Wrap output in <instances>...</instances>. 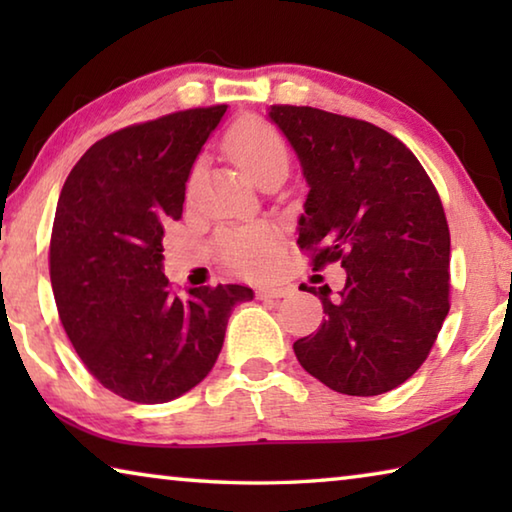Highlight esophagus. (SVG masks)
I'll list each match as a JSON object with an SVG mask.
<instances>
[{
  "label": "esophagus",
  "mask_w": 512,
  "mask_h": 512,
  "mask_svg": "<svg viewBox=\"0 0 512 512\" xmlns=\"http://www.w3.org/2000/svg\"><path fill=\"white\" fill-rule=\"evenodd\" d=\"M289 289L287 287H280V284H271V287H259L257 289V296L262 300H268V298H287Z\"/></svg>",
  "instance_id": "obj_1"
}]
</instances>
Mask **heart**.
I'll return each mask as SVG.
<instances>
[{"label": "heart", "instance_id": "b5f03b06", "mask_svg": "<svg viewBox=\"0 0 512 512\" xmlns=\"http://www.w3.org/2000/svg\"><path fill=\"white\" fill-rule=\"evenodd\" d=\"M225 146L241 169L250 178H257L273 164H287L289 153L282 135L271 124L262 119L248 117L237 121L228 133ZM219 250L225 262L239 273L259 275L268 271L275 250H277V232L268 223H250L241 228H230L221 232Z\"/></svg>", "mask_w": 512, "mask_h": 512}]
</instances>
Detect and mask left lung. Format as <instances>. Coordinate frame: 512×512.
<instances>
[{"label":"left lung","mask_w":512,"mask_h":512,"mask_svg":"<svg viewBox=\"0 0 512 512\" xmlns=\"http://www.w3.org/2000/svg\"><path fill=\"white\" fill-rule=\"evenodd\" d=\"M309 194L298 221L314 271L345 268V287L309 289L323 325L293 343L311 377L336 393L381 395L418 370L449 311V228L418 158L368 121L309 106H271Z\"/></svg>","instance_id":"left-lung-1"}]
</instances>
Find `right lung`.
I'll return each mask as SVG.
<instances>
[{"label":"right lung","mask_w":512,"mask_h":512,"mask_svg":"<svg viewBox=\"0 0 512 512\" xmlns=\"http://www.w3.org/2000/svg\"><path fill=\"white\" fill-rule=\"evenodd\" d=\"M228 106L173 112L103 137L74 164L56 205L49 275L60 323L94 377L124 400L164 404L214 368L241 284L178 296L162 273L164 223Z\"/></svg>","instance_id":"1"}]
</instances>
